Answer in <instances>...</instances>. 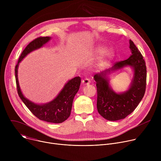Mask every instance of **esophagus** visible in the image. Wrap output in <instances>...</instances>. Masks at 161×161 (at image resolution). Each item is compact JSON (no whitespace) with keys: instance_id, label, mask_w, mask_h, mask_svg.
<instances>
[{"instance_id":"esophagus-1","label":"esophagus","mask_w":161,"mask_h":161,"mask_svg":"<svg viewBox=\"0 0 161 161\" xmlns=\"http://www.w3.org/2000/svg\"><path fill=\"white\" fill-rule=\"evenodd\" d=\"M81 82H82V84H83V85H88V84L90 83V79H88V78H85L84 80H82Z\"/></svg>"}]
</instances>
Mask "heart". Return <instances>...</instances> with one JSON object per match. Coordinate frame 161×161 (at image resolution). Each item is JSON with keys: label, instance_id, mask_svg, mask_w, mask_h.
<instances>
[{"label": "heart", "instance_id": "obj_1", "mask_svg": "<svg viewBox=\"0 0 161 161\" xmlns=\"http://www.w3.org/2000/svg\"><path fill=\"white\" fill-rule=\"evenodd\" d=\"M94 52L96 55L102 54V57L98 62V66L99 67H104L107 65L114 56V51L112 49L105 50L104 47L102 45L97 46L94 49Z\"/></svg>", "mask_w": 161, "mask_h": 161}]
</instances>
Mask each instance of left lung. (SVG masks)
I'll return each mask as SVG.
<instances>
[{
	"mask_svg": "<svg viewBox=\"0 0 161 161\" xmlns=\"http://www.w3.org/2000/svg\"><path fill=\"white\" fill-rule=\"evenodd\" d=\"M129 44L131 55L127 59L116 62L109 69L94 76L97 92V111L103 118L109 121H117L127 117L138 106L145 92V62L131 40H129ZM127 66H130L133 71L131 84L127 91L116 93L110 86L109 75Z\"/></svg>",
	"mask_w": 161,
	"mask_h": 161,
	"instance_id": "left-lung-1",
	"label": "left lung"
}]
</instances>
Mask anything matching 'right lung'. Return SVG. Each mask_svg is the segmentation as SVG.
I'll return each mask as SVG.
<instances>
[{
	"label": "right lung",
	"instance_id": "1",
	"mask_svg": "<svg viewBox=\"0 0 161 161\" xmlns=\"http://www.w3.org/2000/svg\"><path fill=\"white\" fill-rule=\"evenodd\" d=\"M51 38V37H40L27 46L15 67V78L19 97L34 115L39 120L45 122L59 124L66 120L70 116L74 97L80 88V77L76 76L69 80L55 99L44 104H37L26 98L21 90L18 78V66L21 60L31 52L42 47Z\"/></svg>",
	"mask_w": 161,
	"mask_h": 161
}]
</instances>
